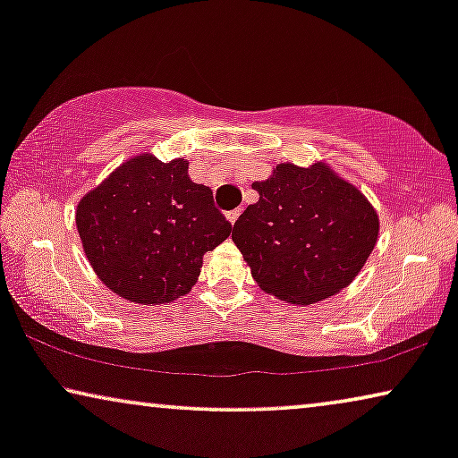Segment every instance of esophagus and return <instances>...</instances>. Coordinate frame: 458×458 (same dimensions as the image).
<instances>
[{
    "instance_id": "obj_1",
    "label": "esophagus",
    "mask_w": 458,
    "mask_h": 458,
    "mask_svg": "<svg viewBox=\"0 0 458 458\" xmlns=\"http://www.w3.org/2000/svg\"><path fill=\"white\" fill-rule=\"evenodd\" d=\"M240 215H242V208L229 210V212H227V221H229L231 225H235V221H237V218H240Z\"/></svg>"
}]
</instances>
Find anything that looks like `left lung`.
Returning a JSON list of instances; mask_svg holds the SVG:
<instances>
[{
    "instance_id": "obj_1",
    "label": "left lung",
    "mask_w": 458,
    "mask_h": 458,
    "mask_svg": "<svg viewBox=\"0 0 458 458\" xmlns=\"http://www.w3.org/2000/svg\"><path fill=\"white\" fill-rule=\"evenodd\" d=\"M252 187L259 202L237 218L231 240L260 290L312 304L350 285L377 243L371 202L325 162H285Z\"/></svg>"
}]
</instances>
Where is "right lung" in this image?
Returning <instances> with one entry per match:
<instances>
[{"label":"right lung","mask_w":458,"mask_h":458,"mask_svg":"<svg viewBox=\"0 0 458 458\" xmlns=\"http://www.w3.org/2000/svg\"><path fill=\"white\" fill-rule=\"evenodd\" d=\"M183 158L152 154L123 162L77 206V229L93 271L135 304H165L196 285L202 256L231 223L210 187L193 183Z\"/></svg>","instance_id":"add662e5"}]
</instances>
